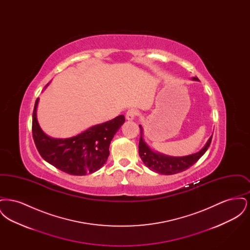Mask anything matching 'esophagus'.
<instances>
[{
    "mask_svg": "<svg viewBox=\"0 0 250 250\" xmlns=\"http://www.w3.org/2000/svg\"><path fill=\"white\" fill-rule=\"evenodd\" d=\"M137 114H138V111L136 109H134V108H131V109L127 110V112L125 114V118H126V120H128V121H132V120L135 119Z\"/></svg>",
    "mask_w": 250,
    "mask_h": 250,
    "instance_id": "esophagus-1",
    "label": "esophagus"
}]
</instances>
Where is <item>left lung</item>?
Segmentation results:
<instances>
[{
	"instance_id": "8db88e82",
	"label": "left lung",
	"mask_w": 250,
	"mask_h": 250,
	"mask_svg": "<svg viewBox=\"0 0 250 250\" xmlns=\"http://www.w3.org/2000/svg\"><path fill=\"white\" fill-rule=\"evenodd\" d=\"M192 81H199L198 78H192ZM141 128V137L139 143V154L143 160L144 165L149 167L151 170L164 174V175H171L182 172L192 165H194L205 152L208 150L213 135L209 138L207 143L203 146L199 152L192 155H185V156H170V155H163L156 151L152 150L149 145L144 142L143 139V127L140 125Z\"/></svg>"
}]
</instances>
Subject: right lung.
<instances>
[{"instance_id": "1", "label": "right lung", "mask_w": 250, "mask_h": 250, "mask_svg": "<svg viewBox=\"0 0 250 250\" xmlns=\"http://www.w3.org/2000/svg\"><path fill=\"white\" fill-rule=\"evenodd\" d=\"M38 102L39 98L33 112V137L43 159L62 171L79 176L94 173L104 166L109 155L110 142L125 123L124 115L93 125L71 138L55 139L48 136L38 124Z\"/></svg>"}]
</instances>
